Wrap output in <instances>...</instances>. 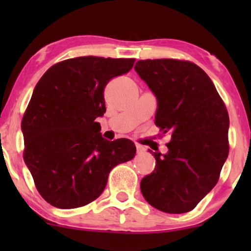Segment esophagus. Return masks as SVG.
Returning a JSON list of instances; mask_svg holds the SVG:
<instances>
[{
  "label": "esophagus",
  "mask_w": 251,
  "mask_h": 251,
  "mask_svg": "<svg viewBox=\"0 0 251 251\" xmlns=\"http://www.w3.org/2000/svg\"><path fill=\"white\" fill-rule=\"evenodd\" d=\"M135 148H137V153L138 154H142V153H144V152H145V148H144V146H142V145H139V144H137V145H135Z\"/></svg>",
  "instance_id": "esophagus-1"
}]
</instances>
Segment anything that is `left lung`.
<instances>
[{
	"label": "left lung",
	"instance_id": "left-lung-1",
	"mask_svg": "<svg viewBox=\"0 0 251 251\" xmlns=\"http://www.w3.org/2000/svg\"><path fill=\"white\" fill-rule=\"evenodd\" d=\"M134 70L157 97L155 125L171 134L168 153L153 152L157 164L140 181L142 194L163 212H189L217 184L229 154L226 107L194 62L139 60Z\"/></svg>",
	"mask_w": 251,
	"mask_h": 251
}]
</instances>
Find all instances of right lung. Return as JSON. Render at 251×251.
Instances as JSON below:
<instances>
[{
  "mask_svg": "<svg viewBox=\"0 0 251 251\" xmlns=\"http://www.w3.org/2000/svg\"><path fill=\"white\" fill-rule=\"evenodd\" d=\"M135 59L80 56L43 74L22 118L24 159L42 198L59 209L97 200L118 164L135 154L131 140L103 139L96 122L106 112L103 89Z\"/></svg>",
  "mask_w": 251,
  "mask_h": 251,
  "instance_id": "add662e5",
  "label": "right lung"
}]
</instances>
